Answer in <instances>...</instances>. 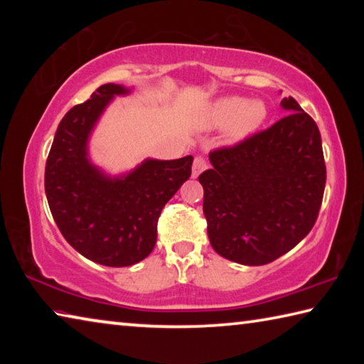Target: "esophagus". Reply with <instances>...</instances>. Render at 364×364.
<instances>
[{
	"label": "esophagus",
	"instance_id": "34e87169",
	"mask_svg": "<svg viewBox=\"0 0 364 364\" xmlns=\"http://www.w3.org/2000/svg\"><path fill=\"white\" fill-rule=\"evenodd\" d=\"M205 168H207L205 159L204 157H196L194 159V164H193V176L197 178Z\"/></svg>",
	"mask_w": 364,
	"mask_h": 364
}]
</instances>
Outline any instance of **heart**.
<instances>
[{"mask_svg":"<svg viewBox=\"0 0 364 364\" xmlns=\"http://www.w3.org/2000/svg\"><path fill=\"white\" fill-rule=\"evenodd\" d=\"M267 120V106L263 101H247L241 96H226L212 102L200 119L207 130L228 127L232 141L247 138Z\"/></svg>","mask_w":364,"mask_h":364,"instance_id":"heart-1","label":"heart"}]
</instances>
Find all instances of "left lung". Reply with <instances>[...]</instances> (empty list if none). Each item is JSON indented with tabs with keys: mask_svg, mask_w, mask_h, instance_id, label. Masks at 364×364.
<instances>
[{
	"mask_svg": "<svg viewBox=\"0 0 364 364\" xmlns=\"http://www.w3.org/2000/svg\"><path fill=\"white\" fill-rule=\"evenodd\" d=\"M287 115L234 147L210 152L212 168L199 176L213 250L258 267L294 249L315 225L326 165L315 120L294 97Z\"/></svg>",
	"mask_w": 364,
	"mask_h": 364,
	"instance_id": "8db88e82",
	"label": "left lung"
}]
</instances>
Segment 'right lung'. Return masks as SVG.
<instances>
[{
	"instance_id": "add662e5",
	"label": "right lung",
	"mask_w": 364,
	"mask_h": 364,
	"mask_svg": "<svg viewBox=\"0 0 364 364\" xmlns=\"http://www.w3.org/2000/svg\"><path fill=\"white\" fill-rule=\"evenodd\" d=\"M133 88L107 83L60 120L49 151L45 191L53 218L78 254L104 267H130L151 254L164 205L189 180L193 156L147 157L119 175L96 165L90 139L115 97Z\"/></svg>"
}]
</instances>
